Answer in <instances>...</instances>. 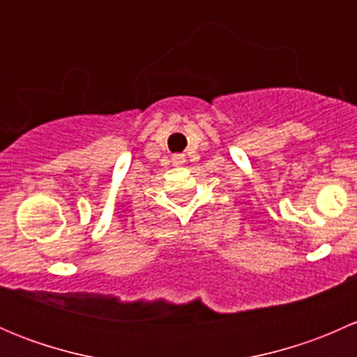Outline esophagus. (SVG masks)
<instances>
[{"label":"esophagus","instance_id":"esophagus-1","mask_svg":"<svg viewBox=\"0 0 357 357\" xmlns=\"http://www.w3.org/2000/svg\"><path fill=\"white\" fill-rule=\"evenodd\" d=\"M185 155H183V153H176V155H172V164L174 165H181V164H185Z\"/></svg>","mask_w":357,"mask_h":357}]
</instances>
